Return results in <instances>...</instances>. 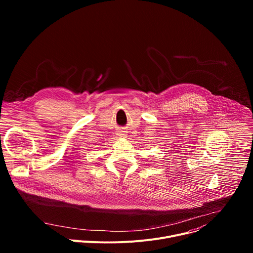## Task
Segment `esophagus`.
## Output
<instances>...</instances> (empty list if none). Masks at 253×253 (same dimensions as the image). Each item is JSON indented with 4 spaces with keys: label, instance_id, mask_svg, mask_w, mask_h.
Here are the masks:
<instances>
[{
    "label": "esophagus",
    "instance_id": "34e87169",
    "mask_svg": "<svg viewBox=\"0 0 253 253\" xmlns=\"http://www.w3.org/2000/svg\"><path fill=\"white\" fill-rule=\"evenodd\" d=\"M119 134H120V135H124V131H120Z\"/></svg>",
    "mask_w": 253,
    "mask_h": 253
}]
</instances>
